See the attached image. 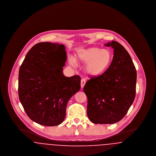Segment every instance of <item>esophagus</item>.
Instances as JSON below:
<instances>
[{
  "mask_svg": "<svg viewBox=\"0 0 156 156\" xmlns=\"http://www.w3.org/2000/svg\"><path fill=\"white\" fill-rule=\"evenodd\" d=\"M86 83V80L85 79H82L81 81V87L82 88H83L85 86Z\"/></svg>",
  "mask_w": 156,
  "mask_h": 156,
  "instance_id": "esophagus-1",
  "label": "esophagus"
}]
</instances>
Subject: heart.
I'll return each instance as SVG.
<instances>
[{
  "mask_svg": "<svg viewBox=\"0 0 156 156\" xmlns=\"http://www.w3.org/2000/svg\"><path fill=\"white\" fill-rule=\"evenodd\" d=\"M113 54L108 49H102L98 47H91L78 53V60L87 64L85 71L91 76H99L104 73L111 66ZM71 65L74 64L73 59H69Z\"/></svg>",
  "mask_w": 156,
  "mask_h": 156,
  "instance_id": "1",
  "label": "heart"
}]
</instances>
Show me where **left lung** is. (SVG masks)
Here are the masks:
<instances>
[{
    "instance_id": "1",
    "label": "left lung",
    "mask_w": 156,
    "mask_h": 156,
    "mask_svg": "<svg viewBox=\"0 0 156 156\" xmlns=\"http://www.w3.org/2000/svg\"><path fill=\"white\" fill-rule=\"evenodd\" d=\"M105 45L113 49L111 66L104 74L90 77L83 87L87 115L95 124H113L123 119L136 95L137 73L129 54L117 41Z\"/></svg>"
}]
</instances>
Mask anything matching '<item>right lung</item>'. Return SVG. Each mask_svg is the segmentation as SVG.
Here are the masks:
<instances>
[{
	"label": "right lung",
	"instance_id": "obj_1",
	"mask_svg": "<svg viewBox=\"0 0 156 156\" xmlns=\"http://www.w3.org/2000/svg\"><path fill=\"white\" fill-rule=\"evenodd\" d=\"M63 44L49 42L34 45L27 52L19 73V97L27 116L41 125L61 124L67 103L81 88L78 75L65 76L67 60Z\"/></svg>",
	"mask_w": 156,
	"mask_h": 156
}]
</instances>
